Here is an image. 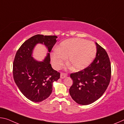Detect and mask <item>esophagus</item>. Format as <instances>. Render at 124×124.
I'll list each match as a JSON object with an SVG mask.
<instances>
[{
	"instance_id": "34e87169",
	"label": "esophagus",
	"mask_w": 124,
	"mask_h": 124,
	"mask_svg": "<svg viewBox=\"0 0 124 124\" xmlns=\"http://www.w3.org/2000/svg\"><path fill=\"white\" fill-rule=\"evenodd\" d=\"M67 76V74L66 73H61L60 75V77L62 79H63V78H66Z\"/></svg>"
}]
</instances>
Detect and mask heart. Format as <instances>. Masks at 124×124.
I'll list each match as a JSON object with an SVG mask.
<instances>
[{
  "mask_svg": "<svg viewBox=\"0 0 124 124\" xmlns=\"http://www.w3.org/2000/svg\"><path fill=\"white\" fill-rule=\"evenodd\" d=\"M96 47L93 42L80 39L63 41L51 54L55 68H59L68 57L67 66L73 70H80L87 67L93 61L96 54Z\"/></svg>",
  "mask_w": 124,
  "mask_h": 124,
  "instance_id": "heart-1",
  "label": "heart"
}]
</instances>
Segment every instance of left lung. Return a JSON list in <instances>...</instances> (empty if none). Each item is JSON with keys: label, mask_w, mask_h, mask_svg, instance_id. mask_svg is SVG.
Returning <instances> with one entry per match:
<instances>
[{"label": "left lung", "mask_w": 124, "mask_h": 124, "mask_svg": "<svg viewBox=\"0 0 124 124\" xmlns=\"http://www.w3.org/2000/svg\"><path fill=\"white\" fill-rule=\"evenodd\" d=\"M97 54L87 68L71 73L73 80L70 88L73 99L80 105H89L101 98L109 85L111 78V64L107 52L97 42Z\"/></svg>", "instance_id": "1"}]
</instances>
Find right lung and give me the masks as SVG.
<instances>
[{
    "label": "right lung",
    "instance_id": "1",
    "mask_svg": "<svg viewBox=\"0 0 124 124\" xmlns=\"http://www.w3.org/2000/svg\"><path fill=\"white\" fill-rule=\"evenodd\" d=\"M56 36L36 35L23 43L15 54L13 62V77L23 95L30 101L40 102L47 99L52 92L53 82L60 77L50 64V55L43 61L32 57L36 45L44 44L49 52L57 42Z\"/></svg>",
    "mask_w": 124,
    "mask_h": 124
}]
</instances>
